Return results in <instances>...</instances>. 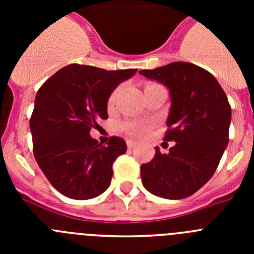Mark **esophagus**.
<instances>
[{
	"mask_svg": "<svg viewBox=\"0 0 254 254\" xmlns=\"http://www.w3.org/2000/svg\"><path fill=\"white\" fill-rule=\"evenodd\" d=\"M127 146H128V149H133V147L136 146V142H134V141L128 140L127 141Z\"/></svg>",
	"mask_w": 254,
	"mask_h": 254,
	"instance_id": "esophagus-1",
	"label": "esophagus"
}]
</instances>
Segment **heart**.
<instances>
[{"instance_id":"b5f03b06","label":"heart","mask_w":254,"mask_h":254,"mask_svg":"<svg viewBox=\"0 0 254 254\" xmlns=\"http://www.w3.org/2000/svg\"><path fill=\"white\" fill-rule=\"evenodd\" d=\"M149 86H154V85H147L146 87ZM118 93H120V87L116 89V90L112 93L111 98H109V102H108L109 107H113L114 105V103H116L117 100V96H118ZM125 128L127 129V132L131 134L132 137H142V136H145V134L147 133V131L150 129V125L146 122H141V121H133V122L126 123Z\"/></svg>"}]
</instances>
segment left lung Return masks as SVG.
Returning <instances> with one entry per match:
<instances>
[{"label": "left lung", "instance_id": "1", "mask_svg": "<svg viewBox=\"0 0 254 254\" xmlns=\"http://www.w3.org/2000/svg\"><path fill=\"white\" fill-rule=\"evenodd\" d=\"M140 73L167 87L170 94L168 154L155 147L150 163L141 165L143 187L168 199L190 197L205 186L229 142L232 109L226 94L208 71L187 62H173Z\"/></svg>", "mask_w": 254, "mask_h": 254}]
</instances>
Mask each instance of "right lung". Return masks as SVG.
Returning <instances> with one entry per match:
<instances>
[{"label":"right lung","mask_w":254,"mask_h":254,"mask_svg":"<svg viewBox=\"0 0 254 254\" xmlns=\"http://www.w3.org/2000/svg\"><path fill=\"white\" fill-rule=\"evenodd\" d=\"M136 72L68 64L38 90L30 118L34 158L64 196L94 198L111 186L112 165L127 145L114 136L104 146L91 137L90 129L108 118V99L114 89Z\"/></svg>","instance_id":"right-lung-1"}]
</instances>
